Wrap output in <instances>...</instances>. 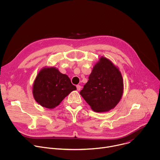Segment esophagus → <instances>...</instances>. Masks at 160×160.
Here are the masks:
<instances>
[{"label":"esophagus","instance_id":"esophagus-1","mask_svg":"<svg viewBox=\"0 0 160 160\" xmlns=\"http://www.w3.org/2000/svg\"><path fill=\"white\" fill-rule=\"evenodd\" d=\"M81 88H82V87L80 85H77V88L78 91H80L81 90Z\"/></svg>","mask_w":160,"mask_h":160}]
</instances>
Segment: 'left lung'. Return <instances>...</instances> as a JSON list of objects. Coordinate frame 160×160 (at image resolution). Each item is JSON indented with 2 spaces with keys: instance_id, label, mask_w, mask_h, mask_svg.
Here are the masks:
<instances>
[{
  "instance_id": "8db88e82",
  "label": "left lung",
  "mask_w": 160,
  "mask_h": 160,
  "mask_svg": "<svg viewBox=\"0 0 160 160\" xmlns=\"http://www.w3.org/2000/svg\"><path fill=\"white\" fill-rule=\"evenodd\" d=\"M123 93V80L119 68L102 56L94 66L80 95L95 112L109 111L115 108Z\"/></svg>"
}]
</instances>
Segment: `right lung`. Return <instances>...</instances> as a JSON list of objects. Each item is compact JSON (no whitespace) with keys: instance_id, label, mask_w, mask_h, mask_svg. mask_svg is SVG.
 <instances>
[{"instance_id":"add662e5","label":"right lung","mask_w":160,"mask_h":160,"mask_svg":"<svg viewBox=\"0 0 160 160\" xmlns=\"http://www.w3.org/2000/svg\"><path fill=\"white\" fill-rule=\"evenodd\" d=\"M77 87L70 78L54 66H46L38 72L33 84L35 100L42 107L53 109Z\"/></svg>"}]
</instances>
